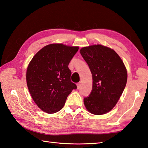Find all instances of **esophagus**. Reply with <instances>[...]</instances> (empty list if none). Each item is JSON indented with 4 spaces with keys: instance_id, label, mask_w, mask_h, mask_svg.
Here are the masks:
<instances>
[{
    "instance_id": "obj_1",
    "label": "esophagus",
    "mask_w": 148,
    "mask_h": 148,
    "mask_svg": "<svg viewBox=\"0 0 148 148\" xmlns=\"http://www.w3.org/2000/svg\"><path fill=\"white\" fill-rule=\"evenodd\" d=\"M81 82H78L77 84V89H79L81 88Z\"/></svg>"
}]
</instances>
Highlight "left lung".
Masks as SVG:
<instances>
[{
  "label": "left lung",
  "instance_id": "8db88e82",
  "mask_svg": "<svg viewBox=\"0 0 148 148\" xmlns=\"http://www.w3.org/2000/svg\"><path fill=\"white\" fill-rule=\"evenodd\" d=\"M80 53L92 77V89L84 98V105L93 114H104L115 106L123 92L127 79L126 69L118 54L103 45L83 47Z\"/></svg>",
  "mask_w": 148,
  "mask_h": 148
}]
</instances>
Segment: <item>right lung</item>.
Here are the masks:
<instances>
[{"instance_id":"right-lung-1","label":"right lung","mask_w":148,"mask_h":148,"mask_svg":"<svg viewBox=\"0 0 148 148\" xmlns=\"http://www.w3.org/2000/svg\"><path fill=\"white\" fill-rule=\"evenodd\" d=\"M78 47L62 44L45 46L33 57L26 73L30 94L40 109L49 114L61 109L77 86L71 81L68 65Z\"/></svg>"}]
</instances>
